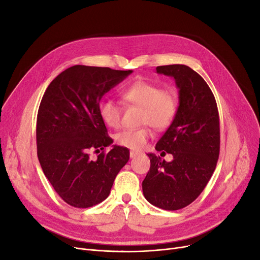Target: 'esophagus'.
I'll list each match as a JSON object with an SVG mask.
<instances>
[{"label":"esophagus","mask_w":260,"mask_h":260,"mask_svg":"<svg viewBox=\"0 0 260 260\" xmlns=\"http://www.w3.org/2000/svg\"><path fill=\"white\" fill-rule=\"evenodd\" d=\"M138 155H139V153H137V152H133V151H132V152L129 153L131 158H135L136 156H138Z\"/></svg>","instance_id":"1"}]
</instances>
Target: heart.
<instances>
[{
    "label": "heart",
    "mask_w": 260,
    "mask_h": 260,
    "mask_svg": "<svg viewBox=\"0 0 260 260\" xmlns=\"http://www.w3.org/2000/svg\"><path fill=\"white\" fill-rule=\"evenodd\" d=\"M121 97L126 103L142 108L141 124H149L156 129L168 127L174 120L178 101L174 91L161 89L152 82L140 79L133 82L121 91ZM99 115L105 124L117 128L121 124L122 109L112 100H102L99 103ZM153 132L148 126L138 129H126L116 136L119 145L134 151H140L152 139Z\"/></svg>",
    "instance_id": "obj_1"
}]
</instances>
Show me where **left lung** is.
Segmentation results:
<instances>
[{
  "label": "left lung",
  "instance_id": "1",
  "mask_svg": "<svg viewBox=\"0 0 260 260\" xmlns=\"http://www.w3.org/2000/svg\"><path fill=\"white\" fill-rule=\"evenodd\" d=\"M158 74L173 77L179 88V106L168 131L156 144L167 162L147 154L151 168L142 182L143 195L153 206L176 211L192 203L208 184L220 149L219 115L214 94L203 78L182 64L158 66Z\"/></svg>",
  "mask_w": 260,
  "mask_h": 260
}]
</instances>
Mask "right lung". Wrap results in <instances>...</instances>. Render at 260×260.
<instances>
[{"label": "right lung", "instance_id": "add662e5", "mask_svg": "<svg viewBox=\"0 0 260 260\" xmlns=\"http://www.w3.org/2000/svg\"><path fill=\"white\" fill-rule=\"evenodd\" d=\"M133 71L75 65L54 78L41 100L37 148L41 168L58 195L72 207L85 209L105 200L116 176L129 159L126 147L114 141L99 115L103 94Z\"/></svg>", "mask_w": 260, "mask_h": 260}]
</instances>
